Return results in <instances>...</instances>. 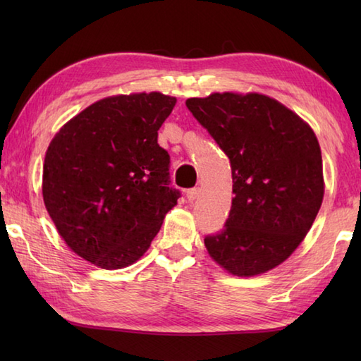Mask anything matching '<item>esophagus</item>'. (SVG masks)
Returning a JSON list of instances; mask_svg holds the SVG:
<instances>
[{"label":"esophagus","mask_w":361,"mask_h":361,"mask_svg":"<svg viewBox=\"0 0 361 361\" xmlns=\"http://www.w3.org/2000/svg\"><path fill=\"white\" fill-rule=\"evenodd\" d=\"M198 195H200V189H198V188H194V189H189V190H188V192H186V197H188V200H189L190 203H192V202L195 200V198H197Z\"/></svg>","instance_id":"obj_1"}]
</instances>
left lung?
Instances as JSON below:
<instances>
[{
    "label": "left lung",
    "mask_w": 361,
    "mask_h": 361,
    "mask_svg": "<svg viewBox=\"0 0 361 361\" xmlns=\"http://www.w3.org/2000/svg\"><path fill=\"white\" fill-rule=\"evenodd\" d=\"M186 106L231 161V211L225 228L204 239L208 255L240 278L273 270L304 240L323 203L315 132L260 93H212Z\"/></svg>",
    "instance_id": "1"
}]
</instances>
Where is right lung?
<instances>
[{
	"mask_svg": "<svg viewBox=\"0 0 361 361\" xmlns=\"http://www.w3.org/2000/svg\"><path fill=\"white\" fill-rule=\"evenodd\" d=\"M176 99L158 91L101 99L59 130L46 150L43 202L75 255L104 270L144 256L180 192L169 188L158 130Z\"/></svg>",
	"mask_w": 361,
	"mask_h": 361,
	"instance_id": "add662e5",
	"label": "right lung"
}]
</instances>
